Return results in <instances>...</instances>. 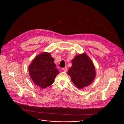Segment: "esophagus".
<instances>
[{"label":"esophagus","mask_w":124,"mask_h":124,"mask_svg":"<svg viewBox=\"0 0 124 124\" xmlns=\"http://www.w3.org/2000/svg\"><path fill=\"white\" fill-rule=\"evenodd\" d=\"M62 70H63L64 72H67V70H68V68H67V67H65V68H62Z\"/></svg>","instance_id":"obj_1"}]
</instances>
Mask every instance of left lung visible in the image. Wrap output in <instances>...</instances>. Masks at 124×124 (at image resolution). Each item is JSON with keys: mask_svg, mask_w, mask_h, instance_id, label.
<instances>
[{"mask_svg": "<svg viewBox=\"0 0 124 124\" xmlns=\"http://www.w3.org/2000/svg\"><path fill=\"white\" fill-rule=\"evenodd\" d=\"M68 74L76 86L81 89L90 85L96 77L95 68L92 60L84 53L76 55Z\"/></svg>", "mask_w": 124, "mask_h": 124, "instance_id": "1", "label": "left lung"}]
</instances>
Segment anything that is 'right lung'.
Returning a JSON list of instances; mask_svg holds the SVG:
<instances>
[{"instance_id":"1","label":"right lung","mask_w":124,"mask_h":124,"mask_svg":"<svg viewBox=\"0 0 124 124\" xmlns=\"http://www.w3.org/2000/svg\"><path fill=\"white\" fill-rule=\"evenodd\" d=\"M54 59L49 53L44 52L35 57L29 66V73L34 83L41 88L50 86L59 73Z\"/></svg>"}]
</instances>
